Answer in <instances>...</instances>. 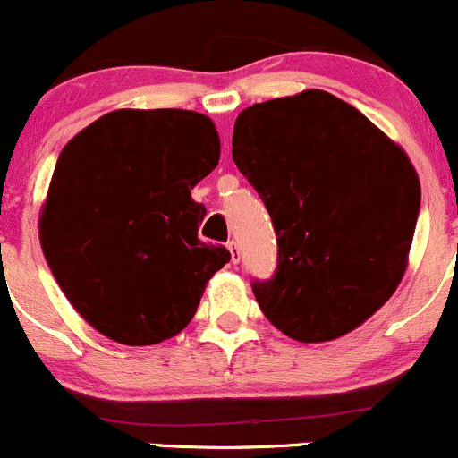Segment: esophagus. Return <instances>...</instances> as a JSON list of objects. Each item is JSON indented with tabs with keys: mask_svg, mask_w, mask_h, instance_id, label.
Listing matches in <instances>:
<instances>
[{
	"mask_svg": "<svg viewBox=\"0 0 458 458\" xmlns=\"http://www.w3.org/2000/svg\"><path fill=\"white\" fill-rule=\"evenodd\" d=\"M227 247H229V253H231V262H233V265H238V262H240V247H238V242H235V240H229Z\"/></svg>",
	"mask_w": 458,
	"mask_h": 458,
	"instance_id": "esophagus-1",
	"label": "esophagus"
}]
</instances>
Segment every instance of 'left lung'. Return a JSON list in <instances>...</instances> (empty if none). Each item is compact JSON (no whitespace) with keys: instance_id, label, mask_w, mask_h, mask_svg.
I'll return each mask as SVG.
<instances>
[{"instance_id":"obj_1","label":"left lung","mask_w":458,"mask_h":458,"mask_svg":"<svg viewBox=\"0 0 458 458\" xmlns=\"http://www.w3.org/2000/svg\"><path fill=\"white\" fill-rule=\"evenodd\" d=\"M231 147L278 240L274 278L251 283L269 323L325 343L377 314L405 274L419 218L405 151L318 89L244 108Z\"/></svg>"}]
</instances>
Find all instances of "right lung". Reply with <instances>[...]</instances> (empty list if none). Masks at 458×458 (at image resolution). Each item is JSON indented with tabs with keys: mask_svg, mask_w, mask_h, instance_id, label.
Listing matches in <instances>:
<instances>
[{
	"mask_svg": "<svg viewBox=\"0 0 458 458\" xmlns=\"http://www.w3.org/2000/svg\"><path fill=\"white\" fill-rule=\"evenodd\" d=\"M214 122L182 108H120L57 157L39 216L44 258L77 314L122 345H156L191 323L229 262L198 238L191 189L218 166Z\"/></svg>",
	"mask_w": 458,
	"mask_h": 458,
	"instance_id": "right-lung-1",
	"label": "right lung"
}]
</instances>
